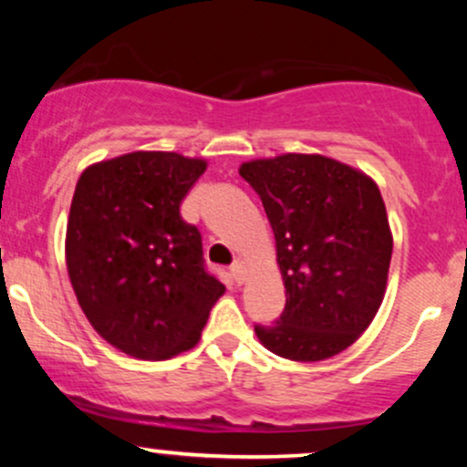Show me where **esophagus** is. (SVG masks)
<instances>
[{"label": "esophagus", "mask_w": 467, "mask_h": 467, "mask_svg": "<svg viewBox=\"0 0 467 467\" xmlns=\"http://www.w3.org/2000/svg\"><path fill=\"white\" fill-rule=\"evenodd\" d=\"M230 275H233L234 283H244L245 281V265L241 261H234L233 267H230Z\"/></svg>", "instance_id": "obj_1"}]
</instances>
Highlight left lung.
<instances>
[{
  "label": "left lung",
  "instance_id": "1",
  "mask_svg": "<svg viewBox=\"0 0 467 467\" xmlns=\"http://www.w3.org/2000/svg\"><path fill=\"white\" fill-rule=\"evenodd\" d=\"M275 230L285 309L256 325L265 349L296 362L337 356L360 337L387 292L393 234L378 184L318 153L239 166Z\"/></svg>",
  "mask_w": 467,
  "mask_h": 467
}]
</instances>
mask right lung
Segmentation results:
<instances>
[{
  "label": "right lung",
  "mask_w": 467,
  "mask_h": 467,
  "mask_svg": "<svg viewBox=\"0 0 467 467\" xmlns=\"http://www.w3.org/2000/svg\"><path fill=\"white\" fill-rule=\"evenodd\" d=\"M208 162L133 151L80 173L66 264L89 325L138 360H169L200 342L226 287L203 270L202 234L180 215Z\"/></svg>",
  "instance_id": "obj_1"
}]
</instances>
